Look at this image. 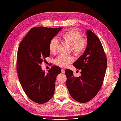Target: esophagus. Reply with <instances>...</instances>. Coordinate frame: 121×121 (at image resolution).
<instances>
[{"label":"esophagus","mask_w":121,"mask_h":121,"mask_svg":"<svg viewBox=\"0 0 121 121\" xmlns=\"http://www.w3.org/2000/svg\"><path fill=\"white\" fill-rule=\"evenodd\" d=\"M61 73H65V70H64V69H61Z\"/></svg>","instance_id":"obj_1"}]
</instances>
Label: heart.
<instances>
[{
	"label": "heart",
	"instance_id": "b5f03b06",
	"mask_svg": "<svg viewBox=\"0 0 121 121\" xmlns=\"http://www.w3.org/2000/svg\"><path fill=\"white\" fill-rule=\"evenodd\" d=\"M61 39L62 41L71 46V51L76 56H81L84 53L87 47V41L80 32L75 30L68 31L63 34ZM58 46V42L55 39L51 40L49 43L48 49L52 53H56ZM74 61V57L72 55H60L54 60L55 64L60 67L64 68L69 66Z\"/></svg>",
	"mask_w": 121,
	"mask_h": 121
}]
</instances>
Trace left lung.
<instances>
[{
  "mask_svg": "<svg viewBox=\"0 0 121 121\" xmlns=\"http://www.w3.org/2000/svg\"><path fill=\"white\" fill-rule=\"evenodd\" d=\"M87 46L84 54L73 65L81 69V76L75 77L73 72L65 70L66 85L71 96L76 101L85 103L93 99L102 86L107 68V58L100 40L88 30Z\"/></svg>",
  "mask_w": 121,
  "mask_h": 121,
  "instance_id": "obj_1",
  "label": "left lung"
}]
</instances>
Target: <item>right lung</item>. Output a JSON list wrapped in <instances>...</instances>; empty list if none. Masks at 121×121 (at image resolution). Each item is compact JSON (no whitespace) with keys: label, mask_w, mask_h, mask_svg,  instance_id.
Wrapping results in <instances>:
<instances>
[{"label":"right lung","mask_w":121,"mask_h":121,"mask_svg":"<svg viewBox=\"0 0 121 121\" xmlns=\"http://www.w3.org/2000/svg\"><path fill=\"white\" fill-rule=\"evenodd\" d=\"M62 29L33 27L18 47L17 61L18 79L27 96L37 104L46 103L53 96L56 77L61 73V69L53 66L46 73L41 65L50 55V41Z\"/></svg>","instance_id":"right-lung-1"}]
</instances>
